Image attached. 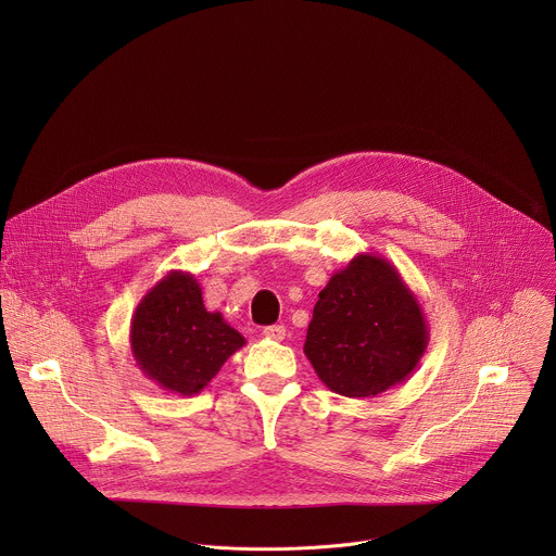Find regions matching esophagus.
<instances>
[{"label": "esophagus", "instance_id": "esophagus-1", "mask_svg": "<svg viewBox=\"0 0 556 556\" xmlns=\"http://www.w3.org/2000/svg\"><path fill=\"white\" fill-rule=\"evenodd\" d=\"M264 337L270 341H283L286 339V328L283 326H268L264 328Z\"/></svg>", "mask_w": 556, "mask_h": 556}]
</instances>
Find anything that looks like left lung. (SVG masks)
Segmentation results:
<instances>
[{"label": "left lung", "instance_id": "left-lung-1", "mask_svg": "<svg viewBox=\"0 0 556 556\" xmlns=\"http://www.w3.org/2000/svg\"><path fill=\"white\" fill-rule=\"evenodd\" d=\"M427 345L425 312L399 268L361 253L319 292L303 352L334 393L374 399L405 382Z\"/></svg>", "mask_w": 556, "mask_h": 556}]
</instances>
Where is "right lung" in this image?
Listing matches in <instances>:
<instances>
[{"instance_id":"add662e5","label":"right lung","mask_w":556,"mask_h":556,"mask_svg":"<svg viewBox=\"0 0 556 556\" xmlns=\"http://www.w3.org/2000/svg\"><path fill=\"white\" fill-rule=\"evenodd\" d=\"M129 345L138 369L157 387L200 393L222 365L247 345L219 312H208L191 273L169 270L136 305Z\"/></svg>"}]
</instances>
